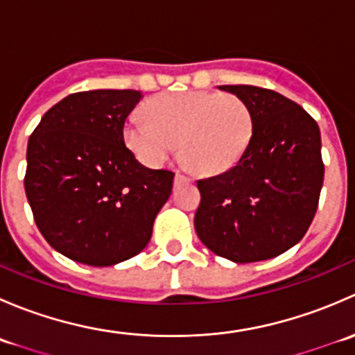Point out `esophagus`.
I'll return each instance as SVG.
<instances>
[{"mask_svg":"<svg viewBox=\"0 0 355 355\" xmlns=\"http://www.w3.org/2000/svg\"><path fill=\"white\" fill-rule=\"evenodd\" d=\"M192 178L187 177V175L180 173V171H177V175H175V185L178 184H187V182H191Z\"/></svg>","mask_w":355,"mask_h":355,"instance_id":"34e87169","label":"esophagus"}]
</instances>
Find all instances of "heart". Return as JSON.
Wrapping results in <instances>:
<instances>
[{"instance_id":"heart-1","label":"heart","mask_w":355,"mask_h":355,"mask_svg":"<svg viewBox=\"0 0 355 355\" xmlns=\"http://www.w3.org/2000/svg\"><path fill=\"white\" fill-rule=\"evenodd\" d=\"M146 113L128 116L123 137L148 166H159L178 148L185 163L202 175L230 170L252 139L249 106L234 94L164 92L146 103Z\"/></svg>"}]
</instances>
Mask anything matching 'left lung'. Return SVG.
<instances>
[{
    "instance_id": "obj_1",
    "label": "left lung",
    "mask_w": 355,
    "mask_h": 355,
    "mask_svg": "<svg viewBox=\"0 0 355 355\" xmlns=\"http://www.w3.org/2000/svg\"><path fill=\"white\" fill-rule=\"evenodd\" d=\"M249 106L250 144L235 166L198 180L194 227L214 254L234 263L271 259L306 235L323 187L321 134L285 96L256 85H220Z\"/></svg>"
}]
</instances>
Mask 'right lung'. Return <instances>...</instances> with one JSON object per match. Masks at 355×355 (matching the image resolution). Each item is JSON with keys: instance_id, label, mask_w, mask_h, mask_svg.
<instances>
[{"instance_id": "right-lung-1", "label": "right lung", "mask_w": 355, "mask_h": 355, "mask_svg": "<svg viewBox=\"0 0 355 355\" xmlns=\"http://www.w3.org/2000/svg\"><path fill=\"white\" fill-rule=\"evenodd\" d=\"M139 91L75 92L44 113L28 137L25 194L53 249L89 264L130 259L151 241L173 171L151 170L125 146Z\"/></svg>"}]
</instances>
